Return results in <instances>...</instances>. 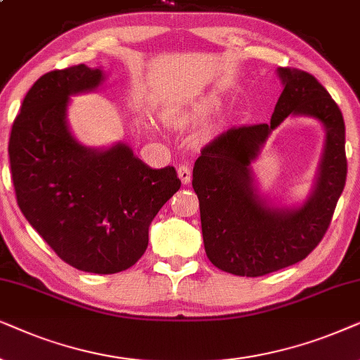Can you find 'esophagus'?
I'll list each match as a JSON object with an SVG mask.
<instances>
[{
    "label": "esophagus",
    "mask_w": 360,
    "mask_h": 360,
    "mask_svg": "<svg viewBox=\"0 0 360 360\" xmlns=\"http://www.w3.org/2000/svg\"><path fill=\"white\" fill-rule=\"evenodd\" d=\"M177 176H179L181 183L189 184L191 177H193V171H191V166L189 165H181L179 167H177Z\"/></svg>",
    "instance_id": "1"
}]
</instances>
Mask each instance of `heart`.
Returning a JSON list of instances; mask_svg holds the SVG:
<instances>
[{"label":"heart","instance_id":"1","mask_svg":"<svg viewBox=\"0 0 360 360\" xmlns=\"http://www.w3.org/2000/svg\"><path fill=\"white\" fill-rule=\"evenodd\" d=\"M219 100L207 98L202 102L193 105V107L183 110V112H176L167 117V120L174 124V127H186V124L200 122V120L209 117L210 113H214L219 108Z\"/></svg>","mask_w":360,"mask_h":360}]
</instances>
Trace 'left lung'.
I'll list each match as a JSON object with an SVG mask.
<instances>
[{
  "label": "left lung",
  "instance_id": "1",
  "mask_svg": "<svg viewBox=\"0 0 360 360\" xmlns=\"http://www.w3.org/2000/svg\"><path fill=\"white\" fill-rule=\"evenodd\" d=\"M276 75L283 92L270 123L230 128L202 148L193 171L207 258L238 276H263L308 257L324 237L346 184V127L336 102L308 72L278 67ZM290 114L318 119L326 140L309 198L280 208L259 194L251 162Z\"/></svg>",
  "mask_w": 360,
  "mask_h": 360
}]
</instances>
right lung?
I'll return each mask as SVG.
<instances>
[{"instance_id":"right-lung-1","label":"right lung","mask_w":360,"mask_h":360,"mask_svg":"<svg viewBox=\"0 0 360 360\" xmlns=\"http://www.w3.org/2000/svg\"><path fill=\"white\" fill-rule=\"evenodd\" d=\"M105 79L85 64L47 72L24 97L8 146L24 217L57 257L98 275L140 260L153 219L181 188L174 167L153 169L122 141L90 148L72 135L70 97Z\"/></svg>"}]
</instances>
